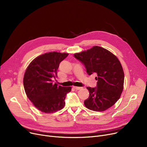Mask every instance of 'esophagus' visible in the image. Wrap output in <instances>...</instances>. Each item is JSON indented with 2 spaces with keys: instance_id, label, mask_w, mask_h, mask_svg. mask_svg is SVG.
Here are the masks:
<instances>
[{
  "instance_id": "esophagus-1",
  "label": "esophagus",
  "mask_w": 147,
  "mask_h": 147,
  "mask_svg": "<svg viewBox=\"0 0 147 147\" xmlns=\"http://www.w3.org/2000/svg\"><path fill=\"white\" fill-rule=\"evenodd\" d=\"M73 88L76 90H79V89H81L82 88V87H78V86H73Z\"/></svg>"
}]
</instances>
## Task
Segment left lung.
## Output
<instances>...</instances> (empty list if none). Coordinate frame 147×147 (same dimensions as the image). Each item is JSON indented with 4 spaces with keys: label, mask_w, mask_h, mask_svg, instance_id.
<instances>
[{
    "label": "left lung",
    "mask_w": 147,
    "mask_h": 147,
    "mask_svg": "<svg viewBox=\"0 0 147 147\" xmlns=\"http://www.w3.org/2000/svg\"><path fill=\"white\" fill-rule=\"evenodd\" d=\"M74 56L84 65L89 76L97 75L96 87L86 88L89 96L84 101V105L95 111H103L112 107L120 98L124 84V72L118 58L97 46Z\"/></svg>",
    "instance_id": "1"
}]
</instances>
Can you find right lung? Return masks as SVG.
I'll return each mask as SVG.
<instances>
[{
    "label": "right lung",
    "instance_id": "right-lung-1",
    "mask_svg": "<svg viewBox=\"0 0 147 147\" xmlns=\"http://www.w3.org/2000/svg\"><path fill=\"white\" fill-rule=\"evenodd\" d=\"M68 53L49 52L32 61L24 74L23 84L28 99L37 109L45 113L63 109L67 94L71 87H63L53 84L59 64Z\"/></svg>",
    "mask_w": 147,
    "mask_h": 147
}]
</instances>
